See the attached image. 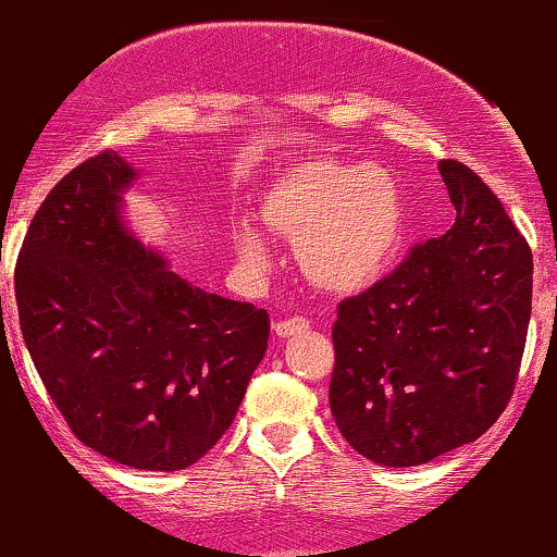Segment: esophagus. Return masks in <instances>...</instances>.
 <instances>
[{
  "instance_id": "1",
  "label": "esophagus",
  "mask_w": 557,
  "mask_h": 557,
  "mask_svg": "<svg viewBox=\"0 0 557 557\" xmlns=\"http://www.w3.org/2000/svg\"><path fill=\"white\" fill-rule=\"evenodd\" d=\"M309 330V319L304 317H293V319H280L277 324H274V332H277V337H290V335H300V332Z\"/></svg>"
}]
</instances>
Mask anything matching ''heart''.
<instances>
[{
    "label": "heart",
    "instance_id": "heart-1",
    "mask_svg": "<svg viewBox=\"0 0 557 557\" xmlns=\"http://www.w3.org/2000/svg\"><path fill=\"white\" fill-rule=\"evenodd\" d=\"M261 220L296 243L306 280L335 296L374 285L406 235L398 183L380 168L335 159H306L280 172L261 201ZM235 243L251 264L267 259L257 230L238 227Z\"/></svg>",
    "mask_w": 557,
    "mask_h": 557
}]
</instances>
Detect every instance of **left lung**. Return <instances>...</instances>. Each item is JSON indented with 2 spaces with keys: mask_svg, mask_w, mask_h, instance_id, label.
<instances>
[{
  "mask_svg": "<svg viewBox=\"0 0 557 557\" xmlns=\"http://www.w3.org/2000/svg\"><path fill=\"white\" fill-rule=\"evenodd\" d=\"M443 238L337 306L330 408L354 450L419 466L474 443L513 395L532 317V248L500 198L456 159Z\"/></svg>",
  "mask_w": 557,
  "mask_h": 557,
  "instance_id": "left-lung-1",
  "label": "left lung"
}]
</instances>
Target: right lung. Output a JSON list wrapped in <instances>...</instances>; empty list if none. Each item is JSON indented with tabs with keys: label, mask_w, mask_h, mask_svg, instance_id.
Masks as SVG:
<instances>
[{
	"label": "right lung",
	"mask_w": 557,
	"mask_h": 557,
	"mask_svg": "<svg viewBox=\"0 0 557 557\" xmlns=\"http://www.w3.org/2000/svg\"><path fill=\"white\" fill-rule=\"evenodd\" d=\"M136 175L101 151L54 185L25 233L15 300L25 348L75 437L131 469L177 471L233 424L270 314L190 285L125 227Z\"/></svg>",
	"instance_id": "add662e5"
}]
</instances>
